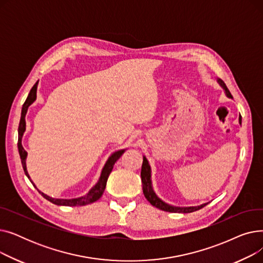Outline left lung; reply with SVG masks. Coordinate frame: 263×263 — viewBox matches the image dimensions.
I'll list each match as a JSON object with an SVG mask.
<instances>
[{"mask_svg": "<svg viewBox=\"0 0 263 263\" xmlns=\"http://www.w3.org/2000/svg\"><path fill=\"white\" fill-rule=\"evenodd\" d=\"M217 82H218V84L222 86L223 89L225 90V93L228 98H232V96H231L229 89L227 88L225 83L220 79H217ZM239 122H240V124L242 122L241 116L239 117ZM141 177H142V183H143V192H144V195H145L146 199L151 204L155 205L156 208H158L160 210L166 211V212H175V213H191V212H194V211H197V210L203 208L204 205L209 203V202H205V203H202V204L196 205V206H176V205H173V204H170L167 202L163 201L154 191L153 181H151V168H150L149 162L146 159V157H143Z\"/></svg>", "mask_w": 263, "mask_h": 263, "instance_id": "obj_1", "label": "left lung"}]
</instances>
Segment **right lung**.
<instances>
[{
	"label": "right lung",
	"instance_id": "obj_1",
	"mask_svg": "<svg viewBox=\"0 0 263 263\" xmlns=\"http://www.w3.org/2000/svg\"><path fill=\"white\" fill-rule=\"evenodd\" d=\"M37 85H38V81L35 83V85L32 87L29 96H27V98L22 106V110H21V118H20V123H19V128H18V150H19V155H20V159H21V163H22V167H23V171L26 175V177L30 179V181L33 183V185L36 187V185L34 184V182L31 180V177L29 175V173H27V170H26V157H27V153L24 150L23 146H22V136H23V133L25 131V115H26V112H27V108H29V106L36 100V92H37ZM124 150L126 149H121V150H118V151H115L114 154H112V156H110L106 163L104 164V166L102 168V172H101V175H100V178L98 182H97L90 190L89 192L87 193L86 195L84 196H81V197H78V198H72V199H61V198H53V197H50L48 196L47 194H45V193H43L41 191H39L37 187V191L40 193L41 195H43L47 200L51 201L52 203L54 204H58V205H69V206H74V205H85V204H88V203H91V202H95L98 200L104 192V189L106 186V181H107V178L110 174V172H112L113 167H114V164L115 162L122 156V154L124 153Z\"/></svg>",
	"mask_w": 263,
	"mask_h": 263
}]
</instances>
